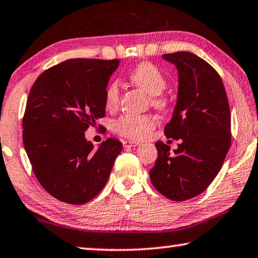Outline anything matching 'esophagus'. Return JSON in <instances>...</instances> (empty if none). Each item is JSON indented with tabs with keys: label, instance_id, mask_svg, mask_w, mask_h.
Wrapping results in <instances>:
<instances>
[{
	"label": "esophagus",
	"instance_id": "esophagus-1",
	"mask_svg": "<svg viewBox=\"0 0 258 258\" xmlns=\"http://www.w3.org/2000/svg\"><path fill=\"white\" fill-rule=\"evenodd\" d=\"M122 146H124L125 148H132V147L140 146V142H137V141H130V140H124V141H122Z\"/></svg>",
	"mask_w": 258,
	"mask_h": 258
}]
</instances>
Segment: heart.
I'll list each match as a JSON object with an SVG mask.
<instances>
[{
  "instance_id": "1",
  "label": "heart",
  "mask_w": 258,
  "mask_h": 258,
  "mask_svg": "<svg viewBox=\"0 0 258 258\" xmlns=\"http://www.w3.org/2000/svg\"><path fill=\"white\" fill-rule=\"evenodd\" d=\"M130 81L137 87L142 89L151 97V105L158 110H164L167 105L165 97L161 96L163 91L166 88V79L163 73L154 64L144 62L133 69L128 75ZM120 97L119 86L112 83L108 86L105 91V104L109 109H114L118 105ZM156 126L154 117L142 114H125L114 122V130L122 137L142 140L151 133Z\"/></svg>"
}]
</instances>
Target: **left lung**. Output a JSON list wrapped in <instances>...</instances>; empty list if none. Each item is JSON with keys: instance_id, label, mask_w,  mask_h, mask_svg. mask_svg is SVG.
<instances>
[{"instance_id": "left-lung-1", "label": "left lung", "mask_w": 258, "mask_h": 258, "mask_svg": "<svg viewBox=\"0 0 258 258\" xmlns=\"http://www.w3.org/2000/svg\"><path fill=\"white\" fill-rule=\"evenodd\" d=\"M178 70L177 103L164 134L178 148L156 142L158 156L149 171L154 187L172 201H186L209 187L231 146V111L214 68L188 51L163 55Z\"/></svg>"}]
</instances>
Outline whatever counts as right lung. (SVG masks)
Listing matches in <instances>:
<instances>
[{
	"label": "right lung",
	"instance_id": "obj_1",
	"mask_svg": "<svg viewBox=\"0 0 258 258\" xmlns=\"http://www.w3.org/2000/svg\"><path fill=\"white\" fill-rule=\"evenodd\" d=\"M119 59L72 58L41 73L23 118V142L36 179L55 199L84 204L103 189L119 140L94 149L85 132L105 114V91Z\"/></svg>",
	"mask_w": 258,
	"mask_h": 258
}]
</instances>
